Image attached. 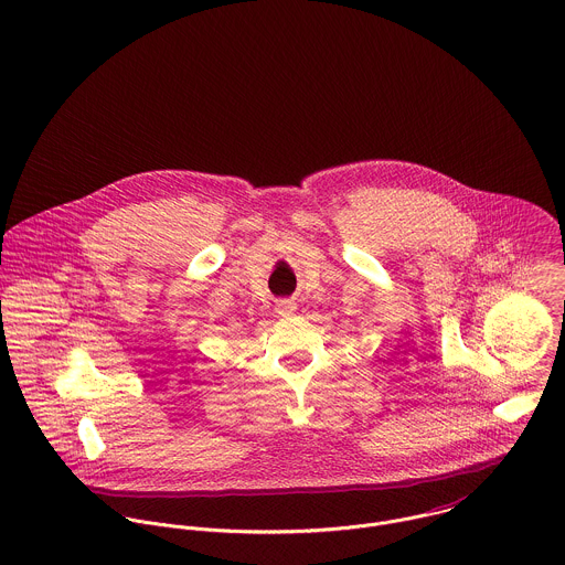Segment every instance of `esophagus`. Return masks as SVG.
<instances>
[{
	"label": "esophagus",
	"instance_id": "34e87169",
	"mask_svg": "<svg viewBox=\"0 0 565 565\" xmlns=\"http://www.w3.org/2000/svg\"><path fill=\"white\" fill-rule=\"evenodd\" d=\"M296 309H298V305H296L294 300H278V302H276V313H278L280 318L294 316Z\"/></svg>",
	"mask_w": 565,
	"mask_h": 565
}]
</instances>
